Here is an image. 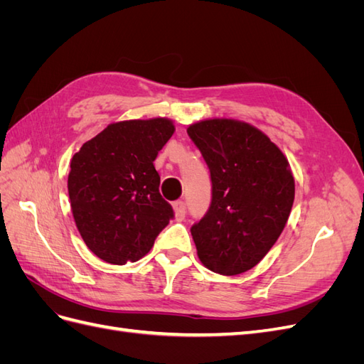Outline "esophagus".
<instances>
[{
	"instance_id": "obj_1",
	"label": "esophagus",
	"mask_w": 364,
	"mask_h": 364,
	"mask_svg": "<svg viewBox=\"0 0 364 364\" xmlns=\"http://www.w3.org/2000/svg\"><path fill=\"white\" fill-rule=\"evenodd\" d=\"M173 209H174V215H176V220H178V222H182V220L185 218V214H186L185 202H182V200L174 202V203H173Z\"/></svg>"
}]
</instances>
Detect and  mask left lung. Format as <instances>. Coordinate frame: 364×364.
<instances>
[{
  "label": "left lung",
  "instance_id": "8db88e82",
  "mask_svg": "<svg viewBox=\"0 0 364 364\" xmlns=\"http://www.w3.org/2000/svg\"><path fill=\"white\" fill-rule=\"evenodd\" d=\"M211 174V205L191 226L203 266L226 277L255 267L287 223L294 179L289 161L250 124L205 119L188 127Z\"/></svg>",
  "mask_w": 364,
  "mask_h": 364
}]
</instances>
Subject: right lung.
<instances>
[{"label":"right lung","mask_w":364,"mask_h":364,"mask_svg":"<svg viewBox=\"0 0 364 364\" xmlns=\"http://www.w3.org/2000/svg\"><path fill=\"white\" fill-rule=\"evenodd\" d=\"M173 132L167 118L119 121L73 156V215L86 246L100 259L117 266L141 259L174 217L153 165Z\"/></svg>","instance_id":"right-lung-1"}]
</instances>
